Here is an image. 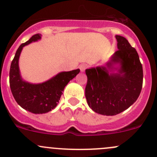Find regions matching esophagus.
Instances as JSON below:
<instances>
[{
    "mask_svg": "<svg viewBox=\"0 0 157 157\" xmlns=\"http://www.w3.org/2000/svg\"><path fill=\"white\" fill-rule=\"evenodd\" d=\"M79 68H80L81 72H84L85 70L86 69V65L84 64V63H83V64H80V67H79Z\"/></svg>",
    "mask_w": 157,
    "mask_h": 157,
    "instance_id": "1",
    "label": "esophagus"
}]
</instances>
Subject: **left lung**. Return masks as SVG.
<instances>
[{
  "mask_svg": "<svg viewBox=\"0 0 157 157\" xmlns=\"http://www.w3.org/2000/svg\"><path fill=\"white\" fill-rule=\"evenodd\" d=\"M116 39L118 51L106 66L85 71L86 102L101 115L114 116L126 110L136 102L142 90L143 67L136 49L124 36L116 35Z\"/></svg>",
  "mask_w": 157,
  "mask_h": 157,
  "instance_id": "1",
  "label": "left lung"
}]
</instances>
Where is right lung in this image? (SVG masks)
<instances>
[{"instance_id": "add662e5", "label": "right lung", "mask_w": 157, "mask_h": 157, "mask_svg": "<svg viewBox=\"0 0 157 157\" xmlns=\"http://www.w3.org/2000/svg\"><path fill=\"white\" fill-rule=\"evenodd\" d=\"M41 39L36 33L18 48L10 68V87L17 103L26 110L35 114L46 113L57 106L64 87L70 80L80 73V70L64 71L57 74L50 80L40 83H30L21 76L19 57L26 45Z\"/></svg>"}]
</instances>
